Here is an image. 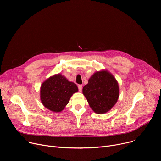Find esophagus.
<instances>
[{
  "instance_id": "34e87169",
  "label": "esophagus",
  "mask_w": 161,
  "mask_h": 161,
  "mask_svg": "<svg viewBox=\"0 0 161 161\" xmlns=\"http://www.w3.org/2000/svg\"><path fill=\"white\" fill-rule=\"evenodd\" d=\"M78 87L79 91H80V92H81V90H82V85H78Z\"/></svg>"
}]
</instances>
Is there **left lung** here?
I'll return each instance as SVG.
<instances>
[{
  "instance_id": "8db88e82",
  "label": "left lung",
  "mask_w": 161,
  "mask_h": 161,
  "mask_svg": "<svg viewBox=\"0 0 161 161\" xmlns=\"http://www.w3.org/2000/svg\"><path fill=\"white\" fill-rule=\"evenodd\" d=\"M83 94L95 113H105L114 106L119 99V84L108 71H97L83 86Z\"/></svg>"
}]
</instances>
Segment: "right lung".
<instances>
[{
	"instance_id": "add662e5",
	"label": "right lung",
	"mask_w": 161,
	"mask_h": 161,
	"mask_svg": "<svg viewBox=\"0 0 161 161\" xmlns=\"http://www.w3.org/2000/svg\"><path fill=\"white\" fill-rule=\"evenodd\" d=\"M78 91V86L60 74L51 76L41 86L40 97L44 106L53 112L62 111L71 97Z\"/></svg>"
}]
</instances>
